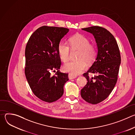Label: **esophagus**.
Segmentation results:
<instances>
[{
	"label": "esophagus",
	"mask_w": 135,
	"mask_h": 135,
	"mask_svg": "<svg viewBox=\"0 0 135 135\" xmlns=\"http://www.w3.org/2000/svg\"><path fill=\"white\" fill-rule=\"evenodd\" d=\"M76 77H77V76H76V75H73V74H70V73H69V75H68V78H69V79L70 80H71V79H75V78H76Z\"/></svg>",
	"instance_id": "1"
}]
</instances>
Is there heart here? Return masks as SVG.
I'll list each match as a JSON object with an SVG mask.
<instances>
[{
    "mask_svg": "<svg viewBox=\"0 0 135 135\" xmlns=\"http://www.w3.org/2000/svg\"><path fill=\"white\" fill-rule=\"evenodd\" d=\"M69 45L73 50H78L76 61H72L66 64L63 69L65 71L73 75L82 73L86 68V64L93 62L97 55V49L93 44L90 43V41L82 35H76L69 39ZM70 47L66 42H60L57 46L60 59L64 62H66L69 59Z\"/></svg>",
    "mask_w": 135,
    "mask_h": 135,
    "instance_id": "b5f03b06",
    "label": "heart"
}]
</instances>
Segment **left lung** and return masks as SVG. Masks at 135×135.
Returning a JSON list of instances; mask_svg holds the SVG:
<instances>
[{
	"instance_id": "8db88e82",
	"label": "left lung",
	"mask_w": 135,
	"mask_h": 135,
	"mask_svg": "<svg viewBox=\"0 0 135 135\" xmlns=\"http://www.w3.org/2000/svg\"><path fill=\"white\" fill-rule=\"evenodd\" d=\"M82 29L93 34L98 51L91 67L83 74L88 82L81 95L87 103L97 104L108 97L117 83L121 64L120 50L113 35L105 28L92 26ZM91 73L95 75L91 76Z\"/></svg>"
}]
</instances>
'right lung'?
<instances>
[{"mask_svg": "<svg viewBox=\"0 0 135 135\" xmlns=\"http://www.w3.org/2000/svg\"><path fill=\"white\" fill-rule=\"evenodd\" d=\"M69 31L63 27L42 26L30 37L25 50V73L33 94L41 100L52 103L64 94L68 74L60 72L61 61L57 46ZM57 71L55 75L51 72Z\"/></svg>", "mask_w": 135, "mask_h": 135, "instance_id": "obj_1", "label": "right lung"}]
</instances>
